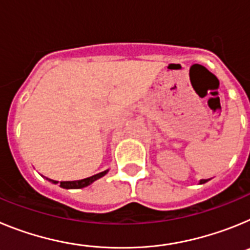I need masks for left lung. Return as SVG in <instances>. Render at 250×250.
I'll return each mask as SVG.
<instances>
[{
	"instance_id": "obj_1",
	"label": "left lung",
	"mask_w": 250,
	"mask_h": 250,
	"mask_svg": "<svg viewBox=\"0 0 250 250\" xmlns=\"http://www.w3.org/2000/svg\"><path fill=\"white\" fill-rule=\"evenodd\" d=\"M208 182V179H203V180H200V184H204V183Z\"/></svg>"
}]
</instances>
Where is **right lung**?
Instances as JSON below:
<instances>
[{"label":"right lung","instance_id":"1","mask_svg":"<svg viewBox=\"0 0 250 250\" xmlns=\"http://www.w3.org/2000/svg\"><path fill=\"white\" fill-rule=\"evenodd\" d=\"M107 171H109V170H105V171H103V173H99L96 174V175L90 176V178L81 179V180H74V182H61L60 183V187L63 188V189H81V188H85L87 187V185L92 184L95 180L103 178L104 175L107 174ZM48 180H50L51 183H54V184H57V183H59L56 182V180H52V179H48Z\"/></svg>","mask_w":250,"mask_h":250}]
</instances>
